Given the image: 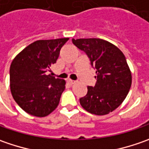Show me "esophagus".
<instances>
[{"label":"esophagus","mask_w":149,"mask_h":149,"mask_svg":"<svg viewBox=\"0 0 149 149\" xmlns=\"http://www.w3.org/2000/svg\"><path fill=\"white\" fill-rule=\"evenodd\" d=\"M67 82L70 84H75V81H74V80H72V79H68Z\"/></svg>","instance_id":"1"}]
</instances>
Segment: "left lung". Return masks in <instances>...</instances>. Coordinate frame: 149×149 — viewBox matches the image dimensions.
Returning <instances> with one entry per match:
<instances>
[{"mask_svg": "<svg viewBox=\"0 0 149 149\" xmlns=\"http://www.w3.org/2000/svg\"><path fill=\"white\" fill-rule=\"evenodd\" d=\"M72 43L87 54L96 70L95 85L88 86L85 96L79 99L90 113L104 115L120 105L129 93L132 75L123 52L102 39H72Z\"/></svg>", "mask_w": 149, "mask_h": 149, "instance_id": "8db88e82", "label": "left lung"}]
</instances>
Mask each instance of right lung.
Listing matches in <instances>:
<instances>
[{
    "label": "right lung",
    "instance_id": "add662e5",
    "mask_svg": "<svg viewBox=\"0 0 149 149\" xmlns=\"http://www.w3.org/2000/svg\"><path fill=\"white\" fill-rule=\"evenodd\" d=\"M69 38L40 40L17 54L10 67V85L15 101L33 116L45 117L56 109L65 81L47 74Z\"/></svg>",
    "mask_w": 149,
    "mask_h": 149
}]
</instances>
